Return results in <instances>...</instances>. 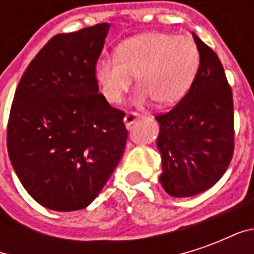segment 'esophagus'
Returning <instances> with one entry per match:
<instances>
[{"label": "esophagus", "mask_w": 254, "mask_h": 254, "mask_svg": "<svg viewBox=\"0 0 254 254\" xmlns=\"http://www.w3.org/2000/svg\"><path fill=\"white\" fill-rule=\"evenodd\" d=\"M141 118V114H138V113H134V111H130V113H127L125 118H124V122H125V125L127 127H130L132 124L137 121Z\"/></svg>", "instance_id": "esophagus-1"}]
</instances>
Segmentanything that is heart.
Instances as JSON below:
<instances>
[{"label":"heart","instance_id":"1","mask_svg":"<svg viewBox=\"0 0 254 254\" xmlns=\"http://www.w3.org/2000/svg\"><path fill=\"white\" fill-rule=\"evenodd\" d=\"M200 67V52L193 39L166 32H145L122 42L117 57L100 60L95 77L109 103H120L133 81L140 85L138 102L151 96L156 105L181 100Z\"/></svg>","mask_w":254,"mask_h":254}]
</instances>
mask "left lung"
I'll list each match as a JSON object with an SVG mask.
<instances>
[{"instance_id":"8db88e82","label":"left lung","mask_w":254,"mask_h":254,"mask_svg":"<svg viewBox=\"0 0 254 254\" xmlns=\"http://www.w3.org/2000/svg\"><path fill=\"white\" fill-rule=\"evenodd\" d=\"M200 67L188 94L159 122V181L173 197L196 196L222 178L234 154L233 92L223 65L211 47L193 34Z\"/></svg>"}]
</instances>
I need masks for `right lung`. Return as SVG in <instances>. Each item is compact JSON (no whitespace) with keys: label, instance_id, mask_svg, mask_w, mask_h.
Here are the masks:
<instances>
[{"label":"right lung","instance_id":"add662e5","mask_svg":"<svg viewBox=\"0 0 254 254\" xmlns=\"http://www.w3.org/2000/svg\"><path fill=\"white\" fill-rule=\"evenodd\" d=\"M110 25L53 36L14 92L9 159L30 196L54 211L83 209L99 194L127 145L125 113L95 77Z\"/></svg>","mask_w":254,"mask_h":254}]
</instances>
